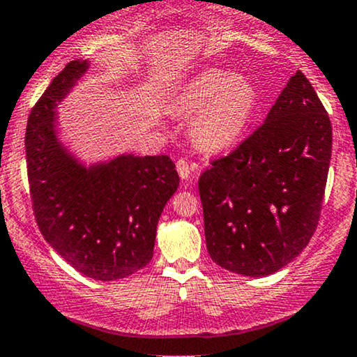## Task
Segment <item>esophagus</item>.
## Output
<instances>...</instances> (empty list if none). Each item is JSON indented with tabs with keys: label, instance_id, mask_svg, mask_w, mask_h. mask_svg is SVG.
<instances>
[{
	"label": "esophagus",
	"instance_id": "esophagus-1",
	"mask_svg": "<svg viewBox=\"0 0 357 357\" xmlns=\"http://www.w3.org/2000/svg\"><path fill=\"white\" fill-rule=\"evenodd\" d=\"M176 169H178V174L181 179H190L195 174V166H191L186 159H179L176 162Z\"/></svg>",
	"mask_w": 357,
	"mask_h": 357
}]
</instances>
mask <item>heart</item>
<instances>
[{
	"label": "heart",
	"instance_id": "1",
	"mask_svg": "<svg viewBox=\"0 0 357 357\" xmlns=\"http://www.w3.org/2000/svg\"><path fill=\"white\" fill-rule=\"evenodd\" d=\"M176 105L195 112L191 137L199 149L221 153L240 141L257 107V90L245 77L206 68L184 85Z\"/></svg>",
	"mask_w": 357,
	"mask_h": 357
}]
</instances>
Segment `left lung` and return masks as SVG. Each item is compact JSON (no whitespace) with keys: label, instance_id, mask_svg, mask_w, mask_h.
<instances>
[{"label":"left lung","instance_id":"1","mask_svg":"<svg viewBox=\"0 0 357 357\" xmlns=\"http://www.w3.org/2000/svg\"><path fill=\"white\" fill-rule=\"evenodd\" d=\"M331 151V119L298 70L264 124L199 176L211 260L247 277L292 261L317 228Z\"/></svg>","mask_w":357,"mask_h":357}]
</instances>
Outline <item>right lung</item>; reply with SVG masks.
Listing matches in <instances>:
<instances>
[{
	"label": "right lung",
	"mask_w": 357,
	"mask_h": 357,
	"mask_svg": "<svg viewBox=\"0 0 357 357\" xmlns=\"http://www.w3.org/2000/svg\"><path fill=\"white\" fill-rule=\"evenodd\" d=\"M87 68V60L70 61L31 110L28 183L43 238L80 273L110 282L151 261L159 216L179 176L169 155L122 154L85 167L61 146L53 109Z\"/></svg>",
	"instance_id": "add662e5"
}]
</instances>
